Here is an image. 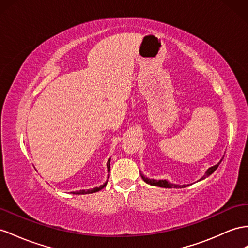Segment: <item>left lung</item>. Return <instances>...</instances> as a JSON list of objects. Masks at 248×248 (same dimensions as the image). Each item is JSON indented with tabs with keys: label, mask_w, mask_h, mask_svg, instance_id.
<instances>
[{
	"label": "left lung",
	"mask_w": 248,
	"mask_h": 248,
	"mask_svg": "<svg viewBox=\"0 0 248 248\" xmlns=\"http://www.w3.org/2000/svg\"><path fill=\"white\" fill-rule=\"evenodd\" d=\"M222 160V159H221ZM221 160H220V162H221ZM220 162H218L217 164H215L214 167H211L209 169H207V170L205 172V174L203 175V177L202 178L200 179V180H203V179H205L206 177H208L209 175H212L216 170H217V168L219 167V164H220ZM141 178L143 179V181L144 182H147L148 185H151V186H159V187H166V188H173V187H178V188H182V187H186V186H187L186 185H182V186H179V185H175V183H170V182H169L168 180H155V179H150V178H148V177H145L143 174H141ZM199 180V181H200Z\"/></svg>",
	"instance_id": "8db88e82"
}]
</instances>
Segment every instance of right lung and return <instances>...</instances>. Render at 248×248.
<instances>
[{"label": "right lung", "mask_w": 248, "mask_h": 248, "mask_svg": "<svg viewBox=\"0 0 248 248\" xmlns=\"http://www.w3.org/2000/svg\"><path fill=\"white\" fill-rule=\"evenodd\" d=\"M110 161H111V158L109 160H108L107 162V168H108V172L110 170ZM108 179H109V177H108ZM108 183V180L104 183V185L99 186L98 187H94V188H90V189H80V190H76V192H71L72 194L74 195H85V194H92V193H96V192H99L100 189H103Z\"/></svg>", "instance_id": "1"}]
</instances>
